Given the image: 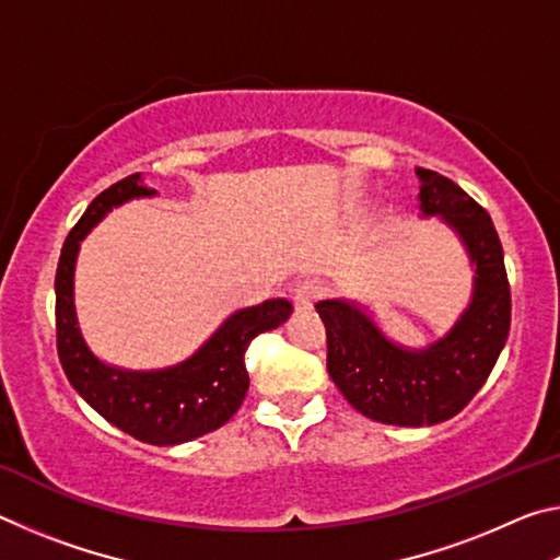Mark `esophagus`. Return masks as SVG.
Listing matches in <instances>:
<instances>
[{
	"label": "esophagus",
	"instance_id": "1",
	"mask_svg": "<svg viewBox=\"0 0 560 560\" xmlns=\"http://www.w3.org/2000/svg\"><path fill=\"white\" fill-rule=\"evenodd\" d=\"M320 296H324L320 283L314 279H303L296 283V289H293V306H296V311L311 308Z\"/></svg>",
	"mask_w": 560,
	"mask_h": 560
}]
</instances>
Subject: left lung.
I'll return each instance as SVG.
<instances>
[{"label": "left lung", "instance_id": "1", "mask_svg": "<svg viewBox=\"0 0 560 560\" xmlns=\"http://www.w3.org/2000/svg\"><path fill=\"white\" fill-rule=\"evenodd\" d=\"M420 210L440 214L459 234L474 264V293L447 336L424 350L393 343L348 301H318L326 326L328 375L346 400L371 420L422 428L450 420L487 383L511 326L504 249L489 212L434 170L417 167Z\"/></svg>", "mask_w": 560, "mask_h": 560}]
</instances>
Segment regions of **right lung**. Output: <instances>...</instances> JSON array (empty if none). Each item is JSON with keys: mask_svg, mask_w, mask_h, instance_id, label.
<instances>
[{"mask_svg": "<svg viewBox=\"0 0 560 560\" xmlns=\"http://www.w3.org/2000/svg\"><path fill=\"white\" fill-rule=\"evenodd\" d=\"M143 175H128L89 205L63 242L56 269V348L73 390L101 417L130 438L158 444H183L212 432L240 410L249 375L244 353L264 330L281 326L291 314L287 299H269L232 314L214 336L185 363L165 371H122L91 353L73 306V269L81 240L113 207L136 197H153Z\"/></svg>", "mask_w": 560, "mask_h": 560, "instance_id": "right-lung-1", "label": "right lung"}]
</instances>
